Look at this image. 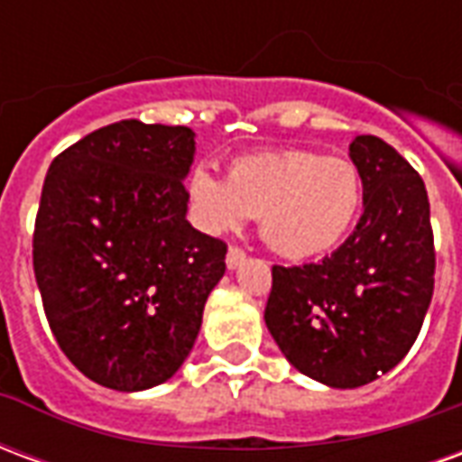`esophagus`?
Masks as SVG:
<instances>
[{
	"instance_id": "obj_1",
	"label": "esophagus",
	"mask_w": 462,
	"mask_h": 462,
	"mask_svg": "<svg viewBox=\"0 0 462 462\" xmlns=\"http://www.w3.org/2000/svg\"><path fill=\"white\" fill-rule=\"evenodd\" d=\"M245 257H247V254H245V250H240V247H230V250H227V257H225V262H227V267H230V270H235V267H240L242 262H245Z\"/></svg>"
}]
</instances>
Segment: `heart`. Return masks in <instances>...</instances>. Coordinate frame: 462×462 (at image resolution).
I'll return each instance as SVG.
<instances>
[{"label": "heart", "mask_w": 462, "mask_h": 462, "mask_svg": "<svg viewBox=\"0 0 462 462\" xmlns=\"http://www.w3.org/2000/svg\"><path fill=\"white\" fill-rule=\"evenodd\" d=\"M185 190L202 230L222 235L260 217L262 240L287 260L334 250L364 202L356 165L314 151L237 155L227 165V180L208 168H192Z\"/></svg>", "instance_id": "obj_1"}]
</instances>
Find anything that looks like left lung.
Listing matches in <instances>:
<instances>
[{
    "label": "left lung",
    "instance_id": "left-lung-1",
    "mask_svg": "<svg viewBox=\"0 0 462 462\" xmlns=\"http://www.w3.org/2000/svg\"><path fill=\"white\" fill-rule=\"evenodd\" d=\"M348 155L364 180V215L339 250L272 267L264 324L291 366L331 388L376 381L406 356L433 297L436 250L426 185L376 135Z\"/></svg>",
    "mask_w": 462,
    "mask_h": 462
}]
</instances>
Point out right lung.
<instances>
[{
	"label": "right lung",
	"mask_w": 462,
	"mask_h": 462,
	"mask_svg": "<svg viewBox=\"0 0 462 462\" xmlns=\"http://www.w3.org/2000/svg\"><path fill=\"white\" fill-rule=\"evenodd\" d=\"M188 125L118 121L56 155L34 227V274L59 346L114 391L168 381L198 339L227 245L185 220Z\"/></svg>",
	"instance_id": "right-lung-1"
}]
</instances>
